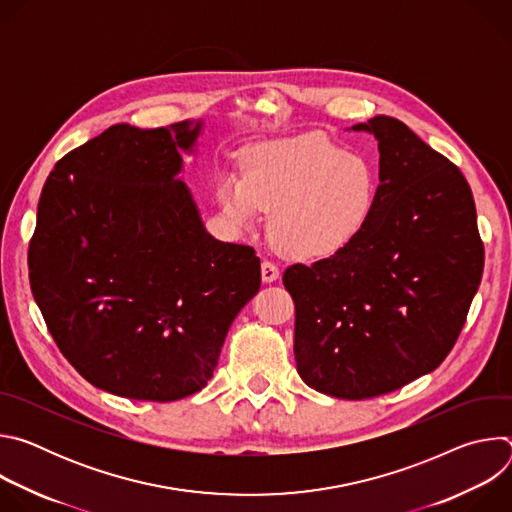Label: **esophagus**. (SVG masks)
Wrapping results in <instances>:
<instances>
[{
	"instance_id": "esophagus-1",
	"label": "esophagus",
	"mask_w": 512,
	"mask_h": 512,
	"mask_svg": "<svg viewBox=\"0 0 512 512\" xmlns=\"http://www.w3.org/2000/svg\"><path fill=\"white\" fill-rule=\"evenodd\" d=\"M261 279H263L265 283L277 281V279H279V267H277L275 263H271V261H263V263H261Z\"/></svg>"
}]
</instances>
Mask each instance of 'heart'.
I'll use <instances>...</instances> for the list:
<instances>
[{
  "label": "heart",
  "mask_w": 512,
  "mask_h": 512,
  "mask_svg": "<svg viewBox=\"0 0 512 512\" xmlns=\"http://www.w3.org/2000/svg\"><path fill=\"white\" fill-rule=\"evenodd\" d=\"M377 196L373 162L320 133L265 143L247 158L243 178L218 182V202L237 229H255L261 210H271L273 243L304 261L352 245L371 223Z\"/></svg>",
  "instance_id": "b5f03b06"
}]
</instances>
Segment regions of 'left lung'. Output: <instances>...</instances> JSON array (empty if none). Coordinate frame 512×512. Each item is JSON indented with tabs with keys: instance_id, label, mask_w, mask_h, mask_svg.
<instances>
[{
	"instance_id": "1",
	"label": "left lung",
	"mask_w": 512,
	"mask_h": 512,
	"mask_svg": "<svg viewBox=\"0 0 512 512\" xmlns=\"http://www.w3.org/2000/svg\"><path fill=\"white\" fill-rule=\"evenodd\" d=\"M379 141L371 223L334 257L285 269L304 383L338 399L391 393L440 367L476 296L484 247L462 172L399 119L350 127Z\"/></svg>"
}]
</instances>
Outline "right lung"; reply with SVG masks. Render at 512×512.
<instances>
[{
  "label": "right lung",
  "mask_w": 512,
  "mask_h": 512,
  "mask_svg": "<svg viewBox=\"0 0 512 512\" xmlns=\"http://www.w3.org/2000/svg\"><path fill=\"white\" fill-rule=\"evenodd\" d=\"M202 129L111 125L42 188L32 294L60 352L101 391L160 403L198 393L261 287L255 251L214 239L180 178Z\"/></svg>",
  "instance_id": "add662e5"
}]
</instances>
